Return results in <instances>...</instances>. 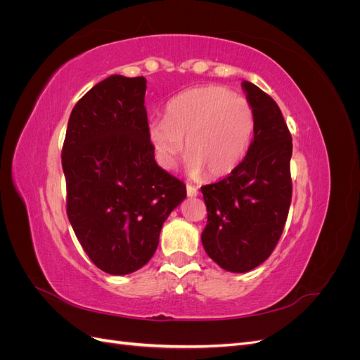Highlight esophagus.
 Returning a JSON list of instances; mask_svg holds the SVG:
<instances>
[{
	"label": "esophagus",
	"mask_w": 360,
	"mask_h": 360,
	"mask_svg": "<svg viewBox=\"0 0 360 360\" xmlns=\"http://www.w3.org/2000/svg\"><path fill=\"white\" fill-rule=\"evenodd\" d=\"M186 193H188V197H197L198 195V189L195 188V186H192V184H186Z\"/></svg>",
	"instance_id": "1"
}]
</instances>
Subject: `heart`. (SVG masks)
Returning <instances> with one entry per match:
<instances>
[{"mask_svg": "<svg viewBox=\"0 0 360 360\" xmlns=\"http://www.w3.org/2000/svg\"><path fill=\"white\" fill-rule=\"evenodd\" d=\"M255 130L250 103L219 85L186 90L167 103L163 120H151L148 138L163 168L183 151L191 176L224 177L245 159Z\"/></svg>", "mask_w": 360, "mask_h": 360, "instance_id": "1", "label": "heart"}]
</instances>
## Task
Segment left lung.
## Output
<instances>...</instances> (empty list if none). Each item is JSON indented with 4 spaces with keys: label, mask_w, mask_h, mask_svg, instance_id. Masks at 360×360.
<instances>
[{
    "label": "left lung",
    "mask_w": 360,
    "mask_h": 360,
    "mask_svg": "<svg viewBox=\"0 0 360 360\" xmlns=\"http://www.w3.org/2000/svg\"><path fill=\"white\" fill-rule=\"evenodd\" d=\"M255 115L254 139L228 177L201 188L207 225L201 242L217 266L245 274L270 257L284 231L291 202V134L276 102L243 81Z\"/></svg>",
    "instance_id": "obj_1"
}]
</instances>
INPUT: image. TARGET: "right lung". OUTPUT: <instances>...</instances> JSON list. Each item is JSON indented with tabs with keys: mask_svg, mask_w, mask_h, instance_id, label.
<instances>
[{
	"mask_svg": "<svg viewBox=\"0 0 360 360\" xmlns=\"http://www.w3.org/2000/svg\"><path fill=\"white\" fill-rule=\"evenodd\" d=\"M144 76L111 75L72 110L61 162L68 216L85 254L110 275H129L156 252L186 186L155 160Z\"/></svg>",
	"mask_w": 360,
	"mask_h": 360,
	"instance_id": "1",
	"label": "right lung"
}]
</instances>
